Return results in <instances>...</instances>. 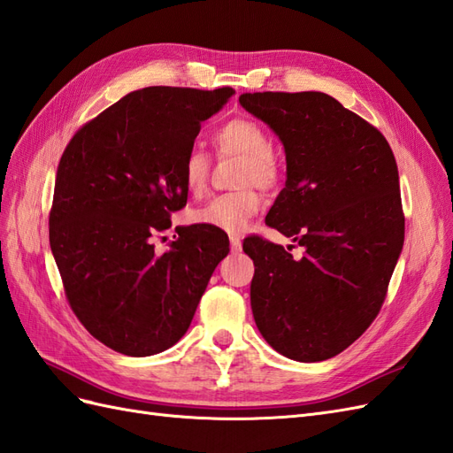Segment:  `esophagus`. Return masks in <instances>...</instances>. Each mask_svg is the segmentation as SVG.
I'll list each match as a JSON object with an SVG mask.
<instances>
[{
    "label": "esophagus",
    "instance_id": "obj_1",
    "mask_svg": "<svg viewBox=\"0 0 453 453\" xmlns=\"http://www.w3.org/2000/svg\"><path fill=\"white\" fill-rule=\"evenodd\" d=\"M229 242H231V252H241V239L239 237L231 235Z\"/></svg>",
    "mask_w": 453,
    "mask_h": 453
}]
</instances>
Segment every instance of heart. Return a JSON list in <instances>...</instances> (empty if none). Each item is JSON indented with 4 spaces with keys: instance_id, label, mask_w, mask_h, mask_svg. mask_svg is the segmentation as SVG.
Wrapping results in <instances>:
<instances>
[{
    "instance_id": "heart-1",
    "label": "heart",
    "mask_w": 453,
    "mask_h": 453,
    "mask_svg": "<svg viewBox=\"0 0 453 453\" xmlns=\"http://www.w3.org/2000/svg\"><path fill=\"white\" fill-rule=\"evenodd\" d=\"M214 143L222 155L242 158L239 185L257 183L262 189H272L281 181V162L270 145L268 132L252 119H234L219 126ZM211 173V158L199 147H191L181 162V180L189 193H201ZM262 199L252 188L218 195L193 211L195 224L212 227L226 234H242L250 219L258 214Z\"/></svg>"
}]
</instances>
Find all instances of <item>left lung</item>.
Masks as SVG:
<instances>
[{
  "instance_id": "obj_1",
  "label": "left lung",
  "mask_w": 453,
  "mask_h": 453,
  "mask_svg": "<svg viewBox=\"0 0 453 453\" xmlns=\"http://www.w3.org/2000/svg\"><path fill=\"white\" fill-rule=\"evenodd\" d=\"M239 103L285 147L287 181L265 224L304 247L295 260L262 237L242 242L252 316L273 350L323 362L362 337L385 303L403 247L396 160L375 126L321 91Z\"/></svg>"
}]
</instances>
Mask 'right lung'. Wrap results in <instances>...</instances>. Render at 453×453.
<instances>
[{"label":"right lung","mask_w":453,"mask_h":453,"mask_svg":"<svg viewBox=\"0 0 453 453\" xmlns=\"http://www.w3.org/2000/svg\"><path fill=\"white\" fill-rule=\"evenodd\" d=\"M234 94L137 89L80 127L65 149L50 212L51 252L76 318L116 352L143 357L176 344L229 252V241L204 226L176 229L162 254L150 237L188 203L183 157L201 122Z\"/></svg>","instance_id":"obj_1"}]
</instances>
